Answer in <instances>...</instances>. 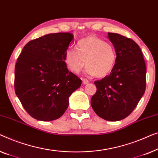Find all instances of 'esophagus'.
I'll list each match as a JSON object with an SVG mask.
<instances>
[{
    "label": "esophagus",
    "mask_w": 158,
    "mask_h": 158,
    "mask_svg": "<svg viewBox=\"0 0 158 158\" xmlns=\"http://www.w3.org/2000/svg\"><path fill=\"white\" fill-rule=\"evenodd\" d=\"M82 83L83 84H89V80L86 79H82Z\"/></svg>",
    "instance_id": "34e87169"
}]
</instances>
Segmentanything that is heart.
I'll list each match as a JSON object with an SVG mask.
<instances>
[{
  "label": "heart",
  "mask_w": 158,
  "mask_h": 158,
  "mask_svg": "<svg viewBox=\"0 0 158 158\" xmlns=\"http://www.w3.org/2000/svg\"><path fill=\"white\" fill-rule=\"evenodd\" d=\"M76 48L66 50L64 54V62L71 72L78 74L85 64L86 72L97 77H106L112 72L117 54L112 44L90 35L78 41Z\"/></svg>",
  "instance_id": "1"
}]
</instances>
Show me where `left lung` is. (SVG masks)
Returning <instances> with one entry per match:
<instances>
[{"mask_svg":"<svg viewBox=\"0 0 158 158\" xmlns=\"http://www.w3.org/2000/svg\"><path fill=\"white\" fill-rule=\"evenodd\" d=\"M117 62L110 75L94 81L97 92L91 99L95 113L107 121H119L130 114L143 96L146 66L139 46L129 38L108 33Z\"/></svg>","mask_w":158,"mask_h":158,"instance_id":"left-lung-1","label":"left lung"}]
</instances>
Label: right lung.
Here are the masks:
<instances>
[{
    "mask_svg": "<svg viewBox=\"0 0 158 158\" xmlns=\"http://www.w3.org/2000/svg\"><path fill=\"white\" fill-rule=\"evenodd\" d=\"M74 39L70 33L50 34L26 44L15 66V92L34 119H59L69 106L70 95L81 80L69 72L64 54Z\"/></svg>",
    "mask_w": 158,
    "mask_h": 158,
    "instance_id": "right-lung-1",
    "label": "right lung"
}]
</instances>
